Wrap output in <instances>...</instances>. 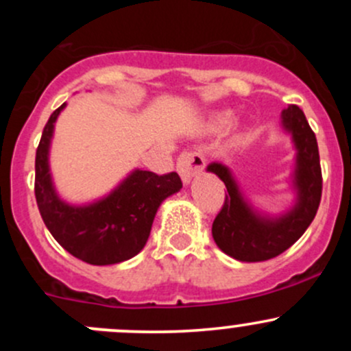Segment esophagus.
Returning <instances> with one entry per match:
<instances>
[{"label":"esophagus","instance_id":"obj_1","mask_svg":"<svg viewBox=\"0 0 351 351\" xmlns=\"http://www.w3.org/2000/svg\"><path fill=\"white\" fill-rule=\"evenodd\" d=\"M205 166V158L197 151H186V153L180 154L178 161H176V169H178L182 182L189 185L192 182L193 176L200 173Z\"/></svg>","mask_w":351,"mask_h":351}]
</instances>
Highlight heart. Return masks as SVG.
I'll list each match as a JSON object with an SVG mask.
<instances>
[{
    "mask_svg": "<svg viewBox=\"0 0 351 351\" xmlns=\"http://www.w3.org/2000/svg\"><path fill=\"white\" fill-rule=\"evenodd\" d=\"M231 122H232V112H229V110H222V112L212 113V115L207 119V122H205V127H207L208 130H222Z\"/></svg>",
    "mask_w": 351,
    "mask_h": 351,
    "instance_id": "obj_1",
    "label": "heart"
}]
</instances>
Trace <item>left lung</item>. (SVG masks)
Returning <instances> with one entry per match:
<instances>
[{
  "label": "left lung",
  "mask_w": 351,
  "mask_h": 351,
  "mask_svg": "<svg viewBox=\"0 0 351 351\" xmlns=\"http://www.w3.org/2000/svg\"><path fill=\"white\" fill-rule=\"evenodd\" d=\"M280 122L295 147V165L290 176L295 200L282 214L258 210L226 165L210 162L207 166V171L217 175L228 189L224 207L212 224V238L219 250L234 260L254 263L278 256L306 232L316 217L323 190L316 136L297 105L282 110Z\"/></svg>",
  "instance_id": "1"
}]
</instances>
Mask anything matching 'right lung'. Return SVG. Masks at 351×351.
<instances>
[{
	"label": "right lung",
	"instance_id": "1",
	"mask_svg": "<svg viewBox=\"0 0 351 351\" xmlns=\"http://www.w3.org/2000/svg\"><path fill=\"white\" fill-rule=\"evenodd\" d=\"M45 123L35 154V198L45 226L73 256L90 265H115L141 253L149 238L159 205L182 189L176 173L156 175L132 169L112 192L88 204H69L58 193L49 154L58 117Z\"/></svg>",
	"mask_w": 351,
	"mask_h": 351
}]
</instances>
